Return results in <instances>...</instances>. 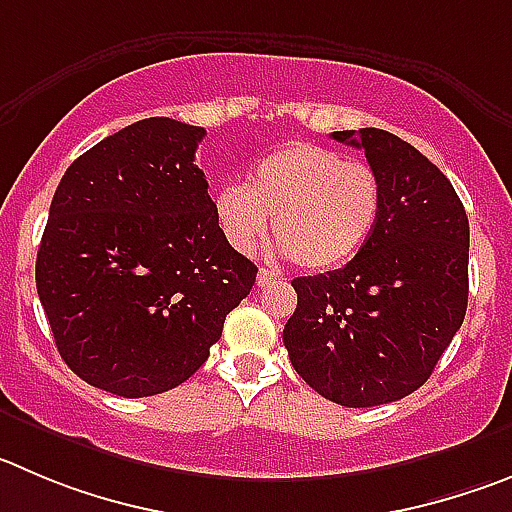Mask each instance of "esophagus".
Wrapping results in <instances>:
<instances>
[{
	"instance_id": "34e87169",
	"label": "esophagus",
	"mask_w": 512,
	"mask_h": 512,
	"mask_svg": "<svg viewBox=\"0 0 512 512\" xmlns=\"http://www.w3.org/2000/svg\"><path fill=\"white\" fill-rule=\"evenodd\" d=\"M278 278H280L278 272H272V270H265V267H262V270H260V272H257V285H260V288H262V285H270V283H272V280H278Z\"/></svg>"
}]
</instances>
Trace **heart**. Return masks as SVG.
<instances>
[{"label": "heart", "instance_id": "obj_1", "mask_svg": "<svg viewBox=\"0 0 512 512\" xmlns=\"http://www.w3.org/2000/svg\"><path fill=\"white\" fill-rule=\"evenodd\" d=\"M384 189L374 166L318 143H285L262 156L245 184L214 194V217L227 242L247 252L267 229L278 250L308 270L351 260L374 232Z\"/></svg>", "mask_w": 512, "mask_h": 512}]
</instances>
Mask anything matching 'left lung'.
<instances>
[{"label":"left lung","instance_id":"left-lung-1","mask_svg":"<svg viewBox=\"0 0 512 512\" xmlns=\"http://www.w3.org/2000/svg\"><path fill=\"white\" fill-rule=\"evenodd\" d=\"M331 136L364 148L384 202L351 262L293 280L283 343L310 389L379 407L417 391L465 321L470 224L450 179L412 143L381 128Z\"/></svg>","mask_w":512,"mask_h":512}]
</instances>
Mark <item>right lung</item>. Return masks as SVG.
<instances>
[{
    "instance_id": "right-lung-1",
    "label": "right lung",
    "mask_w": 512,
    "mask_h": 512,
    "mask_svg": "<svg viewBox=\"0 0 512 512\" xmlns=\"http://www.w3.org/2000/svg\"><path fill=\"white\" fill-rule=\"evenodd\" d=\"M204 133L143 118L57 184L37 295L62 361L95 389L138 399L184 384L255 285V262L222 234L194 164Z\"/></svg>"
}]
</instances>
